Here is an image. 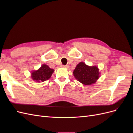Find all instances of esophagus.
<instances>
[{
	"instance_id": "esophagus-1",
	"label": "esophagus",
	"mask_w": 133,
	"mask_h": 133,
	"mask_svg": "<svg viewBox=\"0 0 133 133\" xmlns=\"http://www.w3.org/2000/svg\"><path fill=\"white\" fill-rule=\"evenodd\" d=\"M62 67H63V68H66L69 67V66H68V65H62Z\"/></svg>"
}]
</instances>
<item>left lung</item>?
<instances>
[{"label":"left lung","instance_id":"left-lung-1","mask_svg":"<svg viewBox=\"0 0 133 133\" xmlns=\"http://www.w3.org/2000/svg\"><path fill=\"white\" fill-rule=\"evenodd\" d=\"M73 74L79 82L84 85H91L95 83L99 77L97 67L88 66L83 62H80L76 65Z\"/></svg>","mask_w":133,"mask_h":133}]
</instances>
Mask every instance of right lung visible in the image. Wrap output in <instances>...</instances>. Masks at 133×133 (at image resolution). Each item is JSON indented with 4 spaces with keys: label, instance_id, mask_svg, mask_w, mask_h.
<instances>
[{
    "label": "right lung",
    "instance_id": "obj_1",
    "mask_svg": "<svg viewBox=\"0 0 133 133\" xmlns=\"http://www.w3.org/2000/svg\"><path fill=\"white\" fill-rule=\"evenodd\" d=\"M54 72V70L45 64H43L38 70L34 71L31 73V78L35 82L38 83L44 82L49 79Z\"/></svg>",
    "mask_w": 133,
    "mask_h": 133
}]
</instances>
